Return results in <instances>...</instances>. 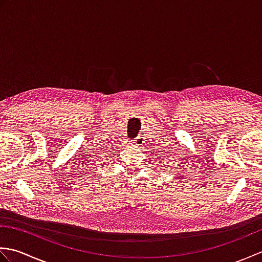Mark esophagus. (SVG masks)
I'll return each instance as SVG.
<instances>
[{
	"instance_id": "esophagus-1",
	"label": "esophagus",
	"mask_w": 262,
	"mask_h": 262,
	"mask_svg": "<svg viewBox=\"0 0 262 262\" xmlns=\"http://www.w3.org/2000/svg\"><path fill=\"white\" fill-rule=\"evenodd\" d=\"M143 138L144 137H142V136H140V137H137L136 138V140H134V144H135V145L137 146V147H140V146H142L143 145Z\"/></svg>"
}]
</instances>
